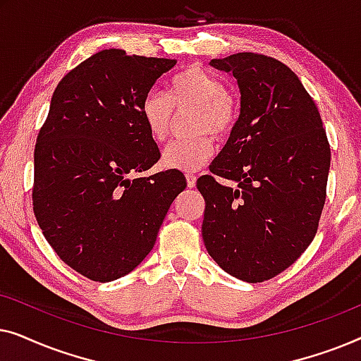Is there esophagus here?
Masks as SVG:
<instances>
[{
	"label": "esophagus",
	"instance_id": "34e87169",
	"mask_svg": "<svg viewBox=\"0 0 361 361\" xmlns=\"http://www.w3.org/2000/svg\"><path fill=\"white\" fill-rule=\"evenodd\" d=\"M185 179H187V185L189 187H195V182H197V176L195 174H185Z\"/></svg>",
	"mask_w": 361,
	"mask_h": 361
}]
</instances>
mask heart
Here are the masks:
<instances>
[{"label": "heart", "mask_w": 361, "mask_h": 361, "mask_svg": "<svg viewBox=\"0 0 361 361\" xmlns=\"http://www.w3.org/2000/svg\"><path fill=\"white\" fill-rule=\"evenodd\" d=\"M187 106L197 110L192 131L199 135L169 142L162 151L161 162L167 169L194 172L214 154L212 135L224 140L235 130L240 106L224 80L202 67H185L171 78L167 93L152 90L142 98L140 113L152 140L164 141L172 128L176 110Z\"/></svg>", "instance_id": "heart-1"}]
</instances>
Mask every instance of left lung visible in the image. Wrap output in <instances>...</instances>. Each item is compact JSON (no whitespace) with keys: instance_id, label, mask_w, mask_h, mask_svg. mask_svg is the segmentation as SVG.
Here are the masks:
<instances>
[{"instance_id":"left-lung-1","label":"left lung","mask_w":361,"mask_h":361,"mask_svg":"<svg viewBox=\"0 0 361 361\" xmlns=\"http://www.w3.org/2000/svg\"><path fill=\"white\" fill-rule=\"evenodd\" d=\"M210 66L238 80L241 110L212 174L197 180L205 199L202 236L221 269L263 283L289 268L317 233L330 145L312 97L283 62L238 52ZM216 176L239 187L221 186Z\"/></svg>"}]
</instances>
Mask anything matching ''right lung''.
Returning a JSON list of instances; mask_svg holds the SVG:
<instances>
[{
    "mask_svg": "<svg viewBox=\"0 0 361 361\" xmlns=\"http://www.w3.org/2000/svg\"><path fill=\"white\" fill-rule=\"evenodd\" d=\"M176 62L105 49L52 95L34 149L32 209L59 258L92 281L131 273L187 185L176 169L131 179L161 157L140 106Z\"/></svg>",
    "mask_w": 361,
    "mask_h": 361,
    "instance_id": "add662e5",
    "label": "right lung"
}]
</instances>
